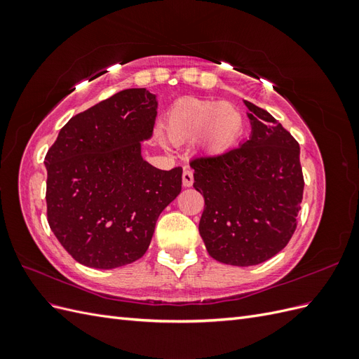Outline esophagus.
<instances>
[{
  "instance_id": "1",
  "label": "esophagus",
  "mask_w": 359,
  "mask_h": 359,
  "mask_svg": "<svg viewBox=\"0 0 359 359\" xmlns=\"http://www.w3.org/2000/svg\"><path fill=\"white\" fill-rule=\"evenodd\" d=\"M182 186L184 187L193 186V172L190 169H184L182 172Z\"/></svg>"
}]
</instances>
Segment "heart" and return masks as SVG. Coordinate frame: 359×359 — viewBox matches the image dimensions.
Returning <instances> with one entry per match:
<instances>
[{
	"label": "heart",
	"mask_w": 359,
	"mask_h": 359,
	"mask_svg": "<svg viewBox=\"0 0 359 359\" xmlns=\"http://www.w3.org/2000/svg\"><path fill=\"white\" fill-rule=\"evenodd\" d=\"M168 133L175 142L201 136L211 153H224L243 132V115L232 103L203 99L180 100L168 116Z\"/></svg>",
	"instance_id": "obj_1"
}]
</instances>
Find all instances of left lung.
Instances as JSON below:
<instances>
[{
	"label": "left lung",
	"instance_id": "1",
	"mask_svg": "<svg viewBox=\"0 0 359 359\" xmlns=\"http://www.w3.org/2000/svg\"><path fill=\"white\" fill-rule=\"evenodd\" d=\"M252 136L219 156L196 157L193 187L203 194L199 233L222 264H262L297 229L304 177L299 144L262 107L244 100Z\"/></svg>",
	"mask_w": 359,
	"mask_h": 359
}]
</instances>
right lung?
I'll use <instances>...</instances> for the list:
<instances>
[{
	"label": "right lung",
	"mask_w": 359,
	"mask_h": 359,
	"mask_svg": "<svg viewBox=\"0 0 359 359\" xmlns=\"http://www.w3.org/2000/svg\"><path fill=\"white\" fill-rule=\"evenodd\" d=\"M156 116L154 94L123 90L74 115L48 151V223L85 266L112 269L142 257L158 215L181 193L180 166L160 170L140 154Z\"/></svg>",
	"instance_id": "right-lung-1"
}]
</instances>
